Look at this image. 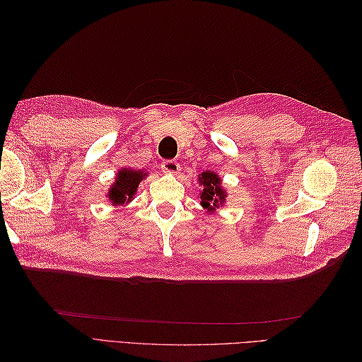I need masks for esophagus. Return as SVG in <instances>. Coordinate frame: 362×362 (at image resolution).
<instances>
[{"label": "esophagus", "instance_id": "obj_1", "mask_svg": "<svg viewBox=\"0 0 362 362\" xmlns=\"http://www.w3.org/2000/svg\"><path fill=\"white\" fill-rule=\"evenodd\" d=\"M161 169H163V172L173 175V173L180 172V164H178L177 161H175V160H166V161H163Z\"/></svg>", "mask_w": 362, "mask_h": 362}]
</instances>
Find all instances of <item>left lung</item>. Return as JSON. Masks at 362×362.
<instances>
[{
	"instance_id": "1",
	"label": "left lung",
	"mask_w": 362,
	"mask_h": 362,
	"mask_svg": "<svg viewBox=\"0 0 362 362\" xmlns=\"http://www.w3.org/2000/svg\"><path fill=\"white\" fill-rule=\"evenodd\" d=\"M199 184L202 190L199 193L201 205L206 211H216V208L222 206L226 201V192L222 189V180L216 172L205 170L199 175Z\"/></svg>"
}]
</instances>
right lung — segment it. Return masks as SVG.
<instances>
[{"label":"right lung","mask_w":362,"mask_h":362,"mask_svg":"<svg viewBox=\"0 0 362 362\" xmlns=\"http://www.w3.org/2000/svg\"><path fill=\"white\" fill-rule=\"evenodd\" d=\"M146 175V170H134L128 168L117 170L115 182L107 192L108 199H110V202L115 206L133 201L140 181L144 180Z\"/></svg>","instance_id":"obj_1"}]
</instances>
